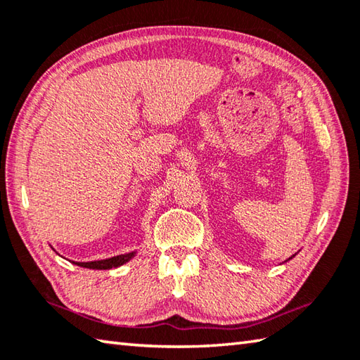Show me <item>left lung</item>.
Instances as JSON below:
<instances>
[{"instance_id": "left-lung-1", "label": "left lung", "mask_w": 360, "mask_h": 360, "mask_svg": "<svg viewBox=\"0 0 360 360\" xmlns=\"http://www.w3.org/2000/svg\"><path fill=\"white\" fill-rule=\"evenodd\" d=\"M295 256H297V255H293V256H292V257H288V259H287V260H292V259H293V257H295ZM287 260H285V262H287Z\"/></svg>"}]
</instances>
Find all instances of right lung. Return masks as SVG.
<instances>
[{
    "label": "right lung",
    "mask_w": 360,
    "mask_h": 360,
    "mask_svg": "<svg viewBox=\"0 0 360 360\" xmlns=\"http://www.w3.org/2000/svg\"><path fill=\"white\" fill-rule=\"evenodd\" d=\"M137 251L126 252V255H118L109 259H101V260H91V262H73L77 266H82V269H90V270H110L117 269V266H122L126 262H129L132 257H136Z\"/></svg>",
    "instance_id": "add662e5"
}]
</instances>
